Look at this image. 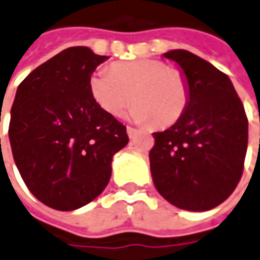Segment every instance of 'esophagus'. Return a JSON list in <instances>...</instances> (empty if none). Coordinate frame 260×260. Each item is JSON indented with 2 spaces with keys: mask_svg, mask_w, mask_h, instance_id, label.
I'll return each mask as SVG.
<instances>
[{
  "mask_svg": "<svg viewBox=\"0 0 260 260\" xmlns=\"http://www.w3.org/2000/svg\"><path fill=\"white\" fill-rule=\"evenodd\" d=\"M136 133H137V128H136V127H132V126L127 127V134H128V137H130V139H132V137H134V136H136Z\"/></svg>",
  "mask_w": 260,
  "mask_h": 260,
  "instance_id": "34e87169",
  "label": "esophagus"
}]
</instances>
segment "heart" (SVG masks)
<instances>
[{"label": "heart", "instance_id": "1", "mask_svg": "<svg viewBox=\"0 0 260 260\" xmlns=\"http://www.w3.org/2000/svg\"><path fill=\"white\" fill-rule=\"evenodd\" d=\"M89 89L107 114L119 117L133 99L130 117L158 127L175 123L189 102L185 75L157 59L116 62L99 69L90 76Z\"/></svg>", "mask_w": 260, "mask_h": 260}]
</instances>
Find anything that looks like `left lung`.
Here are the masks:
<instances>
[{
    "label": "left lung",
    "mask_w": 260,
    "mask_h": 260,
    "mask_svg": "<svg viewBox=\"0 0 260 260\" xmlns=\"http://www.w3.org/2000/svg\"><path fill=\"white\" fill-rule=\"evenodd\" d=\"M182 69L189 102L173 126L153 133L154 185L170 204L208 211L234 192L243 173L248 117L231 79L184 49L164 53Z\"/></svg>",
    "instance_id": "left-lung-1"
}]
</instances>
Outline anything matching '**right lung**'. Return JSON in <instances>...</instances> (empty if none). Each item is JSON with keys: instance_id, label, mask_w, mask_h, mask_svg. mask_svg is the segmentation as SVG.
Wrapping results in <instances>:
<instances>
[{"instance_id": "obj_1", "label": "right lung", "mask_w": 260, "mask_h": 260, "mask_svg": "<svg viewBox=\"0 0 260 260\" xmlns=\"http://www.w3.org/2000/svg\"><path fill=\"white\" fill-rule=\"evenodd\" d=\"M107 56L86 46L62 51L18 86L8 136L25 185L45 205L73 211L103 192L126 126L93 99L89 80Z\"/></svg>"}]
</instances>
